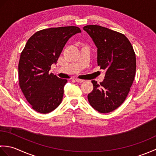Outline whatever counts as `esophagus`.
Instances as JSON below:
<instances>
[{"mask_svg": "<svg viewBox=\"0 0 156 156\" xmlns=\"http://www.w3.org/2000/svg\"><path fill=\"white\" fill-rule=\"evenodd\" d=\"M75 80L77 82H80V83H81V82H84V80H82V79H78V78L75 79Z\"/></svg>", "mask_w": 156, "mask_h": 156, "instance_id": "34e87169", "label": "esophagus"}]
</instances>
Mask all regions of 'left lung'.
<instances>
[{
  "mask_svg": "<svg viewBox=\"0 0 156 156\" xmlns=\"http://www.w3.org/2000/svg\"><path fill=\"white\" fill-rule=\"evenodd\" d=\"M83 29L97 48V63L105 70L104 80H92L93 90L88 94L89 103L101 113L117 108L125 100L136 71L133 46L120 33L99 25H87Z\"/></svg>",
  "mask_w": 156,
  "mask_h": 156,
  "instance_id": "1",
  "label": "left lung"
}]
</instances>
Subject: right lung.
I'll list each match as a JSON object with an SVG mask.
<instances>
[{
	"instance_id": "obj_1",
	"label": "right lung",
	"mask_w": 156,
	"mask_h": 156,
	"mask_svg": "<svg viewBox=\"0 0 156 156\" xmlns=\"http://www.w3.org/2000/svg\"><path fill=\"white\" fill-rule=\"evenodd\" d=\"M78 33L74 26L49 28L36 32L28 39L19 63V86L35 111L46 114L62 102L66 79L49 72L68 39Z\"/></svg>"
}]
</instances>
